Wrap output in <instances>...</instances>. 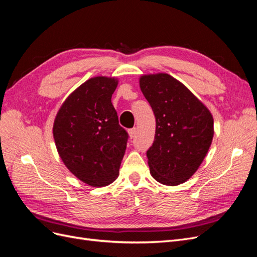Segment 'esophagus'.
Returning a JSON list of instances; mask_svg holds the SVG:
<instances>
[{
  "label": "esophagus",
  "instance_id": "1",
  "mask_svg": "<svg viewBox=\"0 0 257 257\" xmlns=\"http://www.w3.org/2000/svg\"><path fill=\"white\" fill-rule=\"evenodd\" d=\"M135 134H136V128H135V127H133V128H130V130H128V135H130V137H131V138H134Z\"/></svg>",
  "mask_w": 257,
  "mask_h": 257
}]
</instances>
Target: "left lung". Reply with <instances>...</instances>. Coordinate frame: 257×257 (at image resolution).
<instances>
[{
	"mask_svg": "<svg viewBox=\"0 0 257 257\" xmlns=\"http://www.w3.org/2000/svg\"><path fill=\"white\" fill-rule=\"evenodd\" d=\"M143 94L155 115V136L147 151L151 176L178 185L195 174L213 138V118L193 93L168 74L144 75Z\"/></svg>",
	"mask_w": 257,
	"mask_h": 257,
	"instance_id": "1",
	"label": "left lung"
}]
</instances>
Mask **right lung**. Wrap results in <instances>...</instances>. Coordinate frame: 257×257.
Masks as SVG:
<instances>
[{"label": "right lung", "instance_id": "add662e5", "mask_svg": "<svg viewBox=\"0 0 257 257\" xmlns=\"http://www.w3.org/2000/svg\"><path fill=\"white\" fill-rule=\"evenodd\" d=\"M118 80L98 76L69 95L57 113L53 138L60 158L73 175L95 188L119 175L128 139L120 126L111 96Z\"/></svg>", "mask_w": 257, "mask_h": 257}]
</instances>
